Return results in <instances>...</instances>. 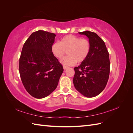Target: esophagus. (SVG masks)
Segmentation results:
<instances>
[{"instance_id": "34e87169", "label": "esophagus", "mask_w": 133, "mask_h": 133, "mask_svg": "<svg viewBox=\"0 0 133 133\" xmlns=\"http://www.w3.org/2000/svg\"><path fill=\"white\" fill-rule=\"evenodd\" d=\"M68 68V66H64V65H63V69H64V70Z\"/></svg>"}]
</instances>
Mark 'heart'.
Listing matches in <instances>:
<instances>
[{
	"label": "heart",
	"mask_w": 133,
	"mask_h": 133,
	"mask_svg": "<svg viewBox=\"0 0 133 133\" xmlns=\"http://www.w3.org/2000/svg\"><path fill=\"white\" fill-rule=\"evenodd\" d=\"M90 50V44L87 39L73 35L63 37L59 42H55L51 47L52 54L58 59L63 58L68 53L69 55L63 58L60 62L64 66L73 65L76 62L81 63L88 57Z\"/></svg>",
	"instance_id": "1"
}]
</instances>
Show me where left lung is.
I'll return each mask as SVG.
<instances>
[{
	"label": "left lung",
	"mask_w": 133,
	"mask_h": 133,
	"mask_svg": "<svg viewBox=\"0 0 133 133\" xmlns=\"http://www.w3.org/2000/svg\"><path fill=\"white\" fill-rule=\"evenodd\" d=\"M79 34L89 38L90 50L86 59L74 68L73 83L75 89L88 98L97 96L105 88L110 73L109 55L105 43L93 32Z\"/></svg>",
	"instance_id": "1"
}]
</instances>
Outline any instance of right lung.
Masks as SVG:
<instances>
[{"label": "right lung", "mask_w": 133, "mask_h": 133, "mask_svg": "<svg viewBox=\"0 0 133 133\" xmlns=\"http://www.w3.org/2000/svg\"><path fill=\"white\" fill-rule=\"evenodd\" d=\"M56 35L44 30L32 33L24 44L19 59V73L28 93L37 99L57 88L63 68L52 54Z\"/></svg>", "instance_id": "add662e5"}]
</instances>
